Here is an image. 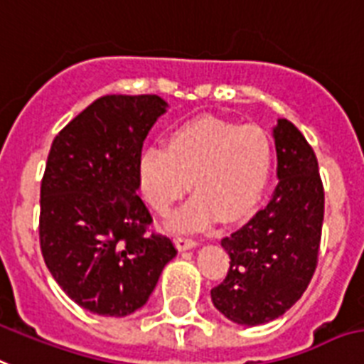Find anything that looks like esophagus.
I'll list each match as a JSON object with an SVG mask.
<instances>
[{
  "mask_svg": "<svg viewBox=\"0 0 364 364\" xmlns=\"http://www.w3.org/2000/svg\"><path fill=\"white\" fill-rule=\"evenodd\" d=\"M176 247L179 250H188L196 247V239L187 237V235H176Z\"/></svg>",
  "mask_w": 364,
  "mask_h": 364,
  "instance_id": "34e87169",
  "label": "esophagus"
}]
</instances>
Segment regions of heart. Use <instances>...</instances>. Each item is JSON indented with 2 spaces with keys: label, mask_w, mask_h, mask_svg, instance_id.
I'll use <instances>...</instances> for the list:
<instances>
[{
  "label": "heart",
  "mask_w": 364,
  "mask_h": 364,
  "mask_svg": "<svg viewBox=\"0 0 364 364\" xmlns=\"http://www.w3.org/2000/svg\"><path fill=\"white\" fill-rule=\"evenodd\" d=\"M273 144L258 125L198 117L177 127L168 146H149L140 156V187L147 203L166 215L191 188L194 196L170 220L172 228L198 230L218 217L233 223L249 215L267 187Z\"/></svg>",
  "instance_id": "heart-1"
}]
</instances>
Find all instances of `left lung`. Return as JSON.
Segmentation results:
<instances>
[{
    "label": "left lung",
    "instance_id": "8db88e82",
    "mask_svg": "<svg viewBox=\"0 0 364 364\" xmlns=\"http://www.w3.org/2000/svg\"><path fill=\"white\" fill-rule=\"evenodd\" d=\"M279 185L264 209L220 241L230 254L213 305L241 326H259L299 301L318 265L326 192L318 159L288 119L274 127Z\"/></svg>",
    "mask_w": 364,
    "mask_h": 364
}]
</instances>
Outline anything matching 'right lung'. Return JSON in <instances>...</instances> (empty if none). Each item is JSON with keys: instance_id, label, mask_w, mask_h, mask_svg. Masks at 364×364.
Instances as JSON below:
<instances>
[{"instance_id": "right-lung-1", "label": "right lung", "mask_w": 364, "mask_h": 364, "mask_svg": "<svg viewBox=\"0 0 364 364\" xmlns=\"http://www.w3.org/2000/svg\"><path fill=\"white\" fill-rule=\"evenodd\" d=\"M164 108L159 95L100 97L50 147L41 252L65 294L93 314L123 318L146 305L177 254L136 194L144 140Z\"/></svg>"}]
</instances>
